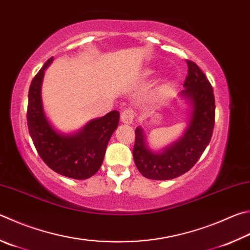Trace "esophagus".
I'll list each match as a JSON object with an SVG mask.
<instances>
[{
    "instance_id": "34e87169",
    "label": "esophagus",
    "mask_w": 250,
    "mask_h": 250,
    "mask_svg": "<svg viewBox=\"0 0 250 250\" xmlns=\"http://www.w3.org/2000/svg\"><path fill=\"white\" fill-rule=\"evenodd\" d=\"M134 118V112L131 109H125L121 112V121L125 125H130L132 124Z\"/></svg>"
}]
</instances>
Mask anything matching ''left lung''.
<instances>
[{"mask_svg": "<svg viewBox=\"0 0 250 250\" xmlns=\"http://www.w3.org/2000/svg\"><path fill=\"white\" fill-rule=\"evenodd\" d=\"M183 94L192 103L189 128L178 142L163 153H153L145 144L143 130L135 129L133 158L139 171L145 178L167 180L187 172L201 157L210 143L215 119V101L212 85L193 61L187 60Z\"/></svg>", "mask_w": 250, "mask_h": 250, "instance_id": "8db88e82", "label": "left lung"}]
</instances>
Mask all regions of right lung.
<instances>
[{
  "label": "right lung",
  "instance_id": "add662e5",
  "mask_svg": "<svg viewBox=\"0 0 250 250\" xmlns=\"http://www.w3.org/2000/svg\"><path fill=\"white\" fill-rule=\"evenodd\" d=\"M50 58L31 81L27 106V125L39 156L48 167L62 176L86 179L101 168L113 131L119 122V111L90 121L74 135H61L53 130L43 113L40 87Z\"/></svg>",
  "mask_w": 250,
  "mask_h": 250
}]
</instances>
